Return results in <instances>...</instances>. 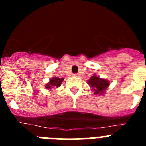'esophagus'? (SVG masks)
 I'll return each mask as SVG.
<instances>
[{
	"label": "esophagus",
	"mask_w": 146,
	"mask_h": 146,
	"mask_svg": "<svg viewBox=\"0 0 146 146\" xmlns=\"http://www.w3.org/2000/svg\"><path fill=\"white\" fill-rule=\"evenodd\" d=\"M74 77H79V74H74Z\"/></svg>",
	"instance_id": "obj_1"
}]
</instances>
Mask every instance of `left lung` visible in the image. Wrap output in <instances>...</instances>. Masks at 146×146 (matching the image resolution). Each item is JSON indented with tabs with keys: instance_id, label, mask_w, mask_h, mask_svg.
Returning a JSON list of instances; mask_svg holds the SVG:
<instances>
[{
	"instance_id": "8db88e82",
	"label": "left lung",
	"mask_w": 146,
	"mask_h": 146,
	"mask_svg": "<svg viewBox=\"0 0 146 146\" xmlns=\"http://www.w3.org/2000/svg\"><path fill=\"white\" fill-rule=\"evenodd\" d=\"M88 83L89 86L92 88L95 95L104 94V91L110 86L109 81L107 80L102 79L95 74L91 76V78L88 80Z\"/></svg>"
}]
</instances>
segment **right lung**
Masks as SVG:
<instances>
[{
	"label": "right lung",
	"mask_w": 146,
	"mask_h": 146,
	"mask_svg": "<svg viewBox=\"0 0 146 146\" xmlns=\"http://www.w3.org/2000/svg\"><path fill=\"white\" fill-rule=\"evenodd\" d=\"M64 80V78H59V77H53L50 80V82L46 85L45 88L47 89H51L52 88H58L61 85L62 82Z\"/></svg>",
	"instance_id": "right-lung-1"
}]
</instances>
